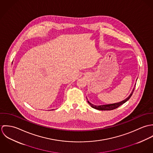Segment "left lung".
<instances>
[{"label":"left lung","instance_id":"left-lung-1","mask_svg":"<svg viewBox=\"0 0 153 153\" xmlns=\"http://www.w3.org/2000/svg\"><path fill=\"white\" fill-rule=\"evenodd\" d=\"M135 85H136V84L134 86V87L133 88L132 92H131V94L129 95V97L128 98H127L126 100H124V101H122L120 102H118V103H115V104H108V105H94L92 104H91L89 101H88V102L89 103V104L91 105V107L93 108H95L96 109H98V110H104V111H109V110H112V109H115L117 108H118V107H120V105H123V104H124L126 102H127L130 98H131L132 94H133V92L134 91V89L135 87Z\"/></svg>","mask_w":153,"mask_h":153}]
</instances>
